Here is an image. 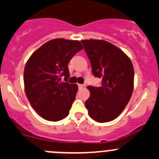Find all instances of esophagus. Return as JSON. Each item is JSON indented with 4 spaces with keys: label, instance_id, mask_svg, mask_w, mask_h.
<instances>
[{
    "label": "esophagus",
    "instance_id": "1",
    "mask_svg": "<svg viewBox=\"0 0 159 159\" xmlns=\"http://www.w3.org/2000/svg\"><path fill=\"white\" fill-rule=\"evenodd\" d=\"M78 87H79V89H82V88H84V85L80 84H78Z\"/></svg>",
    "mask_w": 159,
    "mask_h": 159
}]
</instances>
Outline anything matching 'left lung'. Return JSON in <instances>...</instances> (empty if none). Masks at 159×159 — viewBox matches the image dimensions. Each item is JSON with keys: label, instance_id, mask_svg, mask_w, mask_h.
Masks as SVG:
<instances>
[{"label": "left lung", "instance_id": "8db88e82", "mask_svg": "<svg viewBox=\"0 0 159 159\" xmlns=\"http://www.w3.org/2000/svg\"><path fill=\"white\" fill-rule=\"evenodd\" d=\"M95 77L101 87L88 86L90 96L85 102L88 114L98 123L114 120L121 114L132 96L134 68L123 51L104 40H81Z\"/></svg>", "mask_w": 159, "mask_h": 159}]
</instances>
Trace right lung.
<instances>
[{
	"instance_id": "right-lung-1",
	"label": "right lung",
	"mask_w": 159,
	"mask_h": 159,
	"mask_svg": "<svg viewBox=\"0 0 159 159\" xmlns=\"http://www.w3.org/2000/svg\"><path fill=\"white\" fill-rule=\"evenodd\" d=\"M82 49L78 40L54 39L27 61L24 72L25 93L33 108L45 120L57 122L68 116L78 91L77 84L67 81L68 63Z\"/></svg>"
}]
</instances>
